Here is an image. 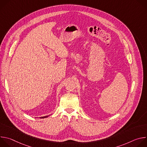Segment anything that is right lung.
Wrapping results in <instances>:
<instances>
[{
	"label": "right lung",
	"instance_id": "obj_1",
	"mask_svg": "<svg viewBox=\"0 0 147 147\" xmlns=\"http://www.w3.org/2000/svg\"><path fill=\"white\" fill-rule=\"evenodd\" d=\"M48 117V116H43V117H40V118H42V119H44V118H45V117Z\"/></svg>",
	"mask_w": 147,
	"mask_h": 147
}]
</instances>
